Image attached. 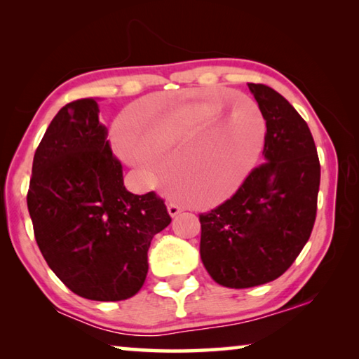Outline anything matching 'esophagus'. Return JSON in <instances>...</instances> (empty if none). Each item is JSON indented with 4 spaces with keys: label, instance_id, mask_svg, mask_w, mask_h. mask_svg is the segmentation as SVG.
Here are the masks:
<instances>
[{
    "label": "esophagus",
    "instance_id": "obj_1",
    "mask_svg": "<svg viewBox=\"0 0 359 359\" xmlns=\"http://www.w3.org/2000/svg\"><path fill=\"white\" fill-rule=\"evenodd\" d=\"M168 212H169V215H171V217H175V215L180 214L182 208H180L179 204H175V203H169L168 204Z\"/></svg>",
    "mask_w": 359,
    "mask_h": 359
}]
</instances>
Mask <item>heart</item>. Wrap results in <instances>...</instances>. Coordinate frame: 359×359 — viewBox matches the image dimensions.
Returning <instances> with one entry per match:
<instances>
[{"label":"heart","instance_id":"b5f03b06","mask_svg":"<svg viewBox=\"0 0 359 359\" xmlns=\"http://www.w3.org/2000/svg\"><path fill=\"white\" fill-rule=\"evenodd\" d=\"M228 95L212 96L188 104L169 109L160 115H150L147 107H137L128 115V121L144 133V139L123 125L112 131V144L117 154L142 172H154L158 168V154L185 147L198 142V155L205 160L204 177L218 188L217 198H226L241 185L257 161L264 137V125L259 109L258 128H250L245 118H238L224 130L220 115ZM146 112L144 113L143 111Z\"/></svg>","mask_w":359,"mask_h":359}]
</instances>
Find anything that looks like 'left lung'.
Segmentation results:
<instances>
[{
	"mask_svg": "<svg viewBox=\"0 0 359 359\" xmlns=\"http://www.w3.org/2000/svg\"><path fill=\"white\" fill-rule=\"evenodd\" d=\"M247 85L266 120V161L229 199L199 214L203 264L228 288L280 277L307 244L317 218L320 160L306 120L276 90Z\"/></svg>",
	"mask_w": 359,
	"mask_h": 359,
	"instance_id": "left-lung-1",
	"label": "left lung"
}]
</instances>
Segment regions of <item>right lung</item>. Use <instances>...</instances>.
<instances>
[{
    "instance_id": "add662e5",
    "label": "right lung",
    "mask_w": 359,
    "mask_h": 359,
    "mask_svg": "<svg viewBox=\"0 0 359 359\" xmlns=\"http://www.w3.org/2000/svg\"><path fill=\"white\" fill-rule=\"evenodd\" d=\"M93 98L58 111L36 149L27 204L42 257L72 293L125 301L142 288L154 236L171 223L155 191L133 194Z\"/></svg>"
}]
</instances>
